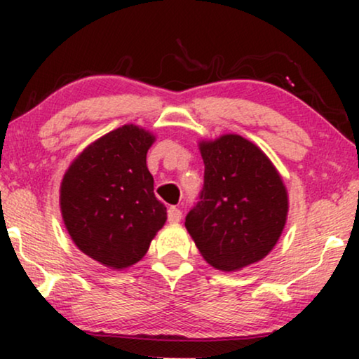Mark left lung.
Returning <instances> with one entry per match:
<instances>
[{
    "label": "left lung",
    "instance_id": "left-lung-1",
    "mask_svg": "<svg viewBox=\"0 0 359 359\" xmlns=\"http://www.w3.org/2000/svg\"><path fill=\"white\" fill-rule=\"evenodd\" d=\"M154 142L139 126L117 127L78 154L63 175V224L73 243L107 268L139 263L166 222L147 168Z\"/></svg>",
    "mask_w": 359,
    "mask_h": 359
}]
</instances>
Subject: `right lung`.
<instances>
[{"label": "right lung", "mask_w": 359, "mask_h": 359, "mask_svg": "<svg viewBox=\"0 0 359 359\" xmlns=\"http://www.w3.org/2000/svg\"><path fill=\"white\" fill-rule=\"evenodd\" d=\"M204 186L186 215L199 253L220 271H237L263 259L281 237L287 189L263 150L237 134L199 144Z\"/></svg>", "instance_id": "1"}]
</instances>
